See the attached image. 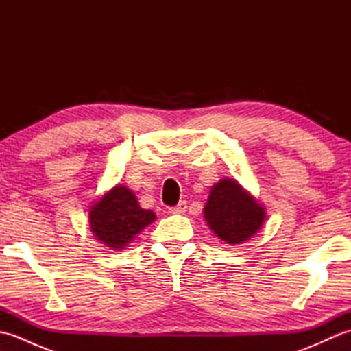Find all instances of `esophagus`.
<instances>
[{
  "label": "esophagus",
  "instance_id": "obj_1",
  "mask_svg": "<svg viewBox=\"0 0 351 351\" xmlns=\"http://www.w3.org/2000/svg\"><path fill=\"white\" fill-rule=\"evenodd\" d=\"M185 211H187V202H185V200H181V202L178 204L176 206L169 208L170 214H184Z\"/></svg>",
  "mask_w": 351,
  "mask_h": 351
}]
</instances>
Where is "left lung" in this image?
Instances as JSON below:
<instances>
[{"label":"left lung","mask_w":351,"mask_h":351,"mask_svg":"<svg viewBox=\"0 0 351 351\" xmlns=\"http://www.w3.org/2000/svg\"><path fill=\"white\" fill-rule=\"evenodd\" d=\"M204 215L220 240L237 245L250 240L261 229L265 208L235 180L225 178L211 187Z\"/></svg>","instance_id":"1"}]
</instances>
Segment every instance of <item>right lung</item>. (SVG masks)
Listing matches in <instances>:
<instances>
[{"instance_id": "1", "label": "right lung", "mask_w": 351, "mask_h": 351, "mask_svg": "<svg viewBox=\"0 0 351 351\" xmlns=\"http://www.w3.org/2000/svg\"><path fill=\"white\" fill-rule=\"evenodd\" d=\"M154 220L155 214L143 210L134 193L121 184L96 200L88 211L93 237L113 250L126 247Z\"/></svg>"}]
</instances>
